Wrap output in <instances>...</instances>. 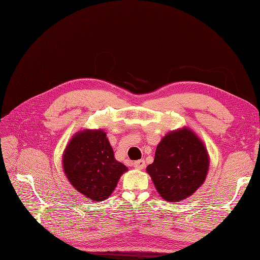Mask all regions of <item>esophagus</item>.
<instances>
[{"label":"esophagus","mask_w":260,"mask_h":260,"mask_svg":"<svg viewBox=\"0 0 260 260\" xmlns=\"http://www.w3.org/2000/svg\"><path fill=\"white\" fill-rule=\"evenodd\" d=\"M133 166L137 169H143L145 167V160L144 159H139L133 162Z\"/></svg>","instance_id":"esophagus-1"}]
</instances>
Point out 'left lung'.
I'll use <instances>...</instances> for the list:
<instances>
[{"label":"left lung","mask_w":260,"mask_h":260,"mask_svg":"<svg viewBox=\"0 0 260 260\" xmlns=\"http://www.w3.org/2000/svg\"><path fill=\"white\" fill-rule=\"evenodd\" d=\"M208 166L207 149L190 129L184 128L161 140L146 170L164 200L179 202L203 184Z\"/></svg>","instance_id":"1"}]
</instances>
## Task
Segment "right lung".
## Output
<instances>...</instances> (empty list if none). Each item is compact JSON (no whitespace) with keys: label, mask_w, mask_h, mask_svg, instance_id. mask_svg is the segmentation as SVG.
Segmentation results:
<instances>
[{"label":"right lung","mask_w":260,"mask_h":260,"mask_svg":"<svg viewBox=\"0 0 260 260\" xmlns=\"http://www.w3.org/2000/svg\"><path fill=\"white\" fill-rule=\"evenodd\" d=\"M62 166L76 190L94 202L107 199L128 170L115 159L106 133L102 130L77 133L66 147Z\"/></svg>","instance_id":"obj_1"}]
</instances>
